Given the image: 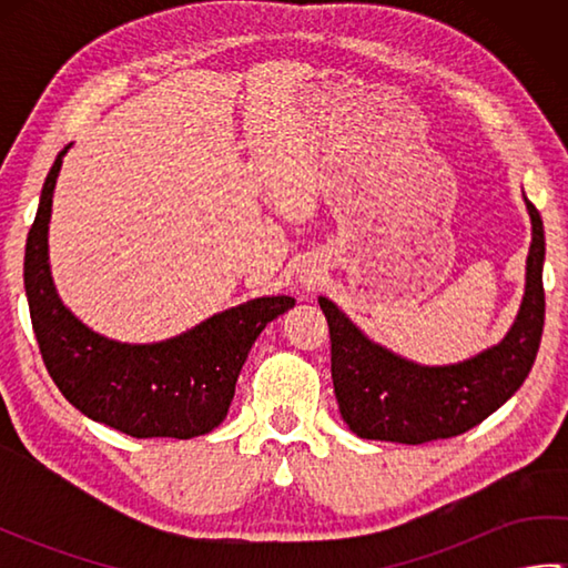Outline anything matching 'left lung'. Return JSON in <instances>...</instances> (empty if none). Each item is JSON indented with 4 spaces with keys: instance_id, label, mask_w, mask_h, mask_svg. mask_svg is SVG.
Masks as SVG:
<instances>
[{
    "instance_id": "left-lung-1",
    "label": "left lung",
    "mask_w": 568,
    "mask_h": 568,
    "mask_svg": "<svg viewBox=\"0 0 568 568\" xmlns=\"http://www.w3.org/2000/svg\"><path fill=\"white\" fill-rule=\"evenodd\" d=\"M532 244L525 295L503 342L449 366H422L371 342L332 300L320 297L329 324L332 381L344 422L361 439L425 444L464 434L508 403L525 383L545 329V226L525 197Z\"/></svg>"
}]
</instances>
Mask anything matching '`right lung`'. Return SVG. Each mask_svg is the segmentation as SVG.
<instances>
[{
    "instance_id": "obj_1",
    "label": "right lung",
    "mask_w": 568,
    "mask_h": 568,
    "mask_svg": "<svg viewBox=\"0 0 568 568\" xmlns=\"http://www.w3.org/2000/svg\"><path fill=\"white\" fill-rule=\"evenodd\" d=\"M68 149L58 153L45 178L23 256V285L43 364L70 405L129 437L192 439L207 434L229 413L253 342L295 300H248L153 344H124L92 332L58 297L48 263L53 190Z\"/></svg>"
}]
</instances>
